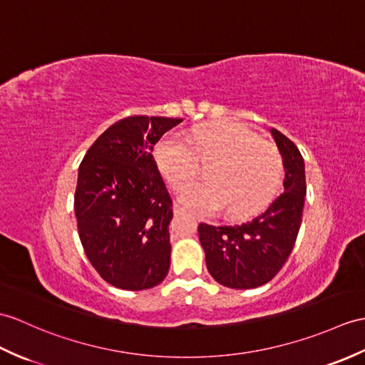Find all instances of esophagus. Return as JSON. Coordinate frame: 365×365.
<instances>
[{"label":"esophagus","mask_w":365,"mask_h":365,"mask_svg":"<svg viewBox=\"0 0 365 365\" xmlns=\"http://www.w3.org/2000/svg\"><path fill=\"white\" fill-rule=\"evenodd\" d=\"M174 213L175 215H185L186 211H185V208H182L180 205H177V203H175V205H174Z\"/></svg>","instance_id":"1"}]
</instances>
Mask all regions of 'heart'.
<instances>
[{"label": "heart", "instance_id": "b5f03b06", "mask_svg": "<svg viewBox=\"0 0 365 365\" xmlns=\"http://www.w3.org/2000/svg\"><path fill=\"white\" fill-rule=\"evenodd\" d=\"M154 157L174 188L196 174V157H213L205 169L208 180L185 185L179 194L186 208L200 215L222 208L232 217L255 215L275 197L283 175L282 157L274 144L236 123L196 127L190 141L179 133H168L157 143Z\"/></svg>", "mask_w": 365, "mask_h": 365}]
</instances>
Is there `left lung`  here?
<instances>
[{"instance_id": "8db88e82", "label": "left lung", "mask_w": 365, "mask_h": 365, "mask_svg": "<svg viewBox=\"0 0 365 365\" xmlns=\"http://www.w3.org/2000/svg\"><path fill=\"white\" fill-rule=\"evenodd\" d=\"M284 166V190L270 205L241 225H199L207 269L217 283L252 289L270 282L291 255L307 196L304 162L299 148L270 129Z\"/></svg>"}]
</instances>
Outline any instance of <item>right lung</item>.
<instances>
[{
    "label": "right lung",
    "mask_w": 365,
    "mask_h": 365,
    "mask_svg": "<svg viewBox=\"0 0 365 365\" xmlns=\"http://www.w3.org/2000/svg\"><path fill=\"white\" fill-rule=\"evenodd\" d=\"M182 118L129 116L87 150L74 213L90 262L107 283L143 291L162 283L171 262L173 200L152 149Z\"/></svg>",
    "instance_id": "right-lung-1"
}]
</instances>
